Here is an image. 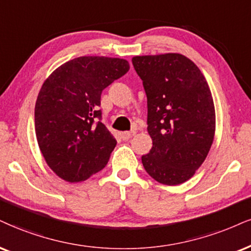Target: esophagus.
<instances>
[{"label":"esophagus","mask_w":251,"mask_h":251,"mask_svg":"<svg viewBox=\"0 0 251 251\" xmlns=\"http://www.w3.org/2000/svg\"><path fill=\"white\" fill-rule=\"evenodd\" d=\"M135 135V131H125V132H121V138L122 140H129V138H131L132 136Z\"/></svg>","instance_id":"esophagus-1"}]
</instances>
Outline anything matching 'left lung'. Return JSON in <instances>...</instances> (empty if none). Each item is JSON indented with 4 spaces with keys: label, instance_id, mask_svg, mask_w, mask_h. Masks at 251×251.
<instances>
[{
    "label": "left lung",
    "instance_id": "8db88e82",
    "mask_svg": "<svg viewBox=\"0 0 251 251\" xmlns=\"http://www.w3.org/2000/svg\"><path fill=\"white\" fill-rule=\"evenodd\" d=\"M148 100L150 152L145 171L164 185L188 180L206 159L215 131L211 89L193 61L179 53L132 58Z\"/></svg>",
    "mask_w": 251,
    "mask_h": 251
}]
</instances>
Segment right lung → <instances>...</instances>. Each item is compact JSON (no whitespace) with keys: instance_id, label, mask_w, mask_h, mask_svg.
Masks as SVG:
<instances>
[{"instance_id":"right-lung-1","label":"right lung","mask_w":251,"mask_h":251,"mask_svg":"<svg viewBox=\"0 0 251 251\" xmlns=\"http://www.w3.org/2000/svg\"><path fill=\"white\" fill-rule=\"evenodd\" d=\"M128 71L129 63L120 58L79 57L43 83L35 107L36 137L58 177L79 182L107 165L116 140L101 122V94Z\"/></svg>"}]
</instances>
